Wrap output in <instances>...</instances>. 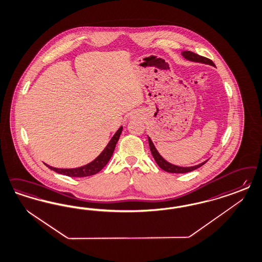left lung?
I'll list each match as a JSON object with an SVG mask.
<instances>
[{
    "label": "left lung",
    "instance_id": "left-lung-1",
    "mask_svg": "<svg viewBox=\"0 0 262 262\" xmlns=\"http://www.w3.org/2000/svg\"><path fill=\"white\" fill-rule=\"evenodd\" d=\"M182 56L185 58L186 59H189L191 61H194V62H202V63H206V64H210L215 67L214 62L212 61L211 59H207V58H204L203 56H200L198 54H194L191 51H183L182 53ZM148 143H149V148H150V151H151L152 156L154 158L155 162L157 163V165L160 167L161 169H164L165 171H168V172H171V173H185V172H189V171H192L194 169H196L200 167H202L203 165H204L206 163V161H204L203 163L199 164V165H195L193 167H179V166H176V165H172L169 163L168 161L165 160L160 154L159 152L157 151V149L155 148L154 144L152 143L151 139L148 137Z\"/></svg>",
    "mask_w": 262,
    "mask_h": 262
}]
</instances>
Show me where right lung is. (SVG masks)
I'll return each instance as SVG.
<instances>
[{"label": "right lung", "mask_w": 262, "mask_h": 262, "mask_svg": "<svg viewBox=\"0 0 262 262\" xmlns=\"http://www.w3.org/2000/svg\"><path fill=\"white\" fill-rule=\"evenodd\" d=\"M122 131V126L119 127L118 131L116 132V134L112 137L109 144H107V146L104 148V150L91 163L84 165L83 167L80 168H75V169H59V168H54L51 167L49 165H46L49 169L67 176V177H71V178H85V177H91L97 172H99L106 165L107 163L110 161L111 157L114 153L116 144L118 143V139L120 137Z\"/></svg>", "instance_id": "obj_1"}]
</instances>
